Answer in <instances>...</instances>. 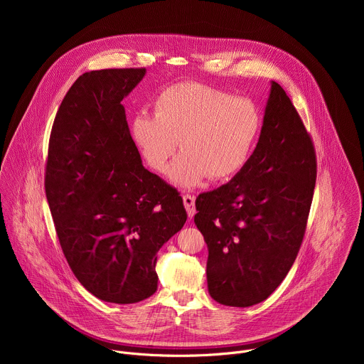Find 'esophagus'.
Listing matches in <instances>:
<instances>
[{"instance_id": "obj_1", "label": "esophagus", "mask_w": 364, "mask_h": 364, "mask_svg": "<svg viewBox=\"0 0 364 364\" xmlns=\"http://www.w3.org/2000/svg\"><path fill=\"white\" fill-rule=\"evenodd\" d=\"M183 203H184V207H186V210H187V215H188V218H193L194 215H196V198H194V196H191V194H184L183 196Z\"/></svg>"}]
</instances>
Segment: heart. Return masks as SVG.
I'll list each match as a JSON object with an SVG mask.
<instances>
[{"instance_id":"1","label":"heart","mask_w":364,"mask_h":364,"mask_svg":"<svg viewBox=\"0 0 364 364\" xmlns=\"http://www.w3.org/2000/svg\"><path fill=\"white\" fill-rule=\"evenodd\" d=\"M262 128L255 103L200 82H181L161 90L154 115L139 112L131 124L132 139L146 164L164 173L178 141L181 154L170 178L190 188L205 177L230 178L247 163Z\"/></svg>"}]
</instances>
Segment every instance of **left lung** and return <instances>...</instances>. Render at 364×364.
Here are the masks:
<instances>
[{
    "mask_svg": "<svg viewBox=\"0 0 364 364\" xmlns=\"http://www.w3.org/2000/svg\"><path fill=\"white\" fill-rule=\"evenodd\" d=\"M317 180L313 139L272 82L257 145L225 186L198 194L194 223L209 249L207 287L229 306L267 299L299 252Z\"/></svg>",
    "mask_w": 364,
    "mask_h": 364,
    "instance_id": "left-lung-1",
    "label": "left lung"
}]
</instances>
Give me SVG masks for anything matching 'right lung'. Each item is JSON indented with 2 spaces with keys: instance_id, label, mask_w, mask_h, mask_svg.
<instances>
[{
  "instance_id": "add662e5",
  "label": "right lung",
  "mask_w": 364,
  "mask_h": 364,
  "mask_svg": "<svg viewBox=\"0 0 364 364\" xmlns=\"http://www.w3.org/2000/svg\"><path fill=\"white\" fill-rule=\"evenodd\" d=\"M144 68L83 73L51 127L44 188L66 261L95 296L134 304L157 291V252L187 220L177 188L141 163L121 100Z\"/></svg>"
}]
</instances>
